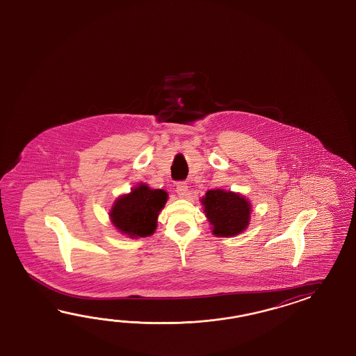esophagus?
I'll return each instance as SVG.
<instances>
[{"mask_svg": "<svg viewBox=\"0 0 356 356\" xmlns=\"http://www.w3.org/2000/svg\"><path fill=\"white\" fill-rule=\"evenodd\" d=\"M177 193L181 197L187 196V191H188V187H187V184L184 183V181H179L178 184H177Z\"/></svg>", "mask_w": 356, "mask_h": 356, "instance_id": "1", "label": "esophagus"}]
</instances>
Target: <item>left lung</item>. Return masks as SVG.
<instances>
[{
  "label": "left lung",
  "mask_w": 356,
  "mask_h": 356,
  "mask_svg": "<svg viewBox=\"0 0 356 356\" xmlns=\"http://www.w3.org/2000/svg\"><path fill=\"white\" fill-rule=\"evenodd\" d=\"M201 202L212 234L216 236H234L241 234L250 225V204L245 197L224 189L207 191Z\"/></svg>",
  "instance_id": "1"
}]
</instances>
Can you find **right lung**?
Masks as SVG:
<instances>
[{"mask_svg":"<svg viewBox=\"0 0 356 356\" xmlns=\"http://www.w3.org/2000/svg\"><path fill=\"white\" fill-rule=\"evenodd\" d=\"M167 200L165 191L152 189L141 183L129 195L115 200L109 216L122 234L129 238H145L154 234L159 212Z\"/></svg>","mask_w":356,"mask_h":356,"instance_id":"1","label":"right lung"}]
</instances>
